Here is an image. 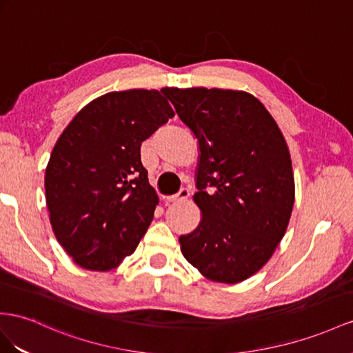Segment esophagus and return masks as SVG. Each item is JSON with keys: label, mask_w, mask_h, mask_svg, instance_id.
Returning <instances> with one entry per match:
<instances>
[{"label": "esophagus", "mask_w": 353, "mask_h": 353, "mask_svg": "<svg viewBox=\"0 0 353 353\" xmlns=\"http://www.w3.org/2000/svg\"><path fill=\"white\" fill-rule=\"evenodd\" d=\"M189 195H191V191H189L188 188H182L180 189V191L176 194V195H173V196H170V201H173V203H180V201H186L188 198H189Z\"/></svg>", "instance_id": "34e87169"}]
</instances>
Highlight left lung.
Returning <instances> with one entry per match:
<instances>
[{"instance_id": "8db88e82", "label": "left lung", "mask_w": 353, "mask_h": 353, "mask_svg": "<svg viewBox=\"0 0 353 353\" xmlns=\"http://www.w3.org/2000/svg\"><path fill=\"white\" fill-rule=\"evenodd\" d=\"M200 144L194 201L203 219L179 239L189 264L237 283L273 255L291 218L295 186L288 144L263 103L241 90L165 88Z\"/></svg>"}]
</instances>
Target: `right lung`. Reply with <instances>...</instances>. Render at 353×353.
Wrapping results in <instances>:
<instances>
[{"label":"right lung","mask_w":353,"mask_h":353,"mask_svg":"<svg viewBox=\"0 0 353 353\" xmlns=\"http://www.w3.org/2000/svg\"><path fill=\"white\" fill-rule=\"evenodd\" d=\"M173 116L155 89L108 92L61 134L44 176L46 203L57 240L82 268L108 271L137 249L158 204L140 146Z\"/></svg>","instance_id":"obj_1"}]
</instances>
